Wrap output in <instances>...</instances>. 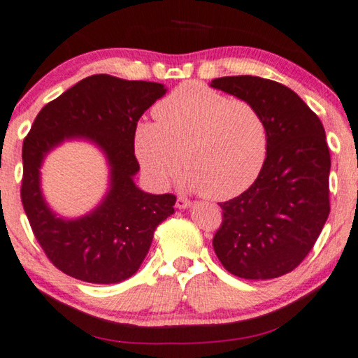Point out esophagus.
<instances>
[{
  "label": "esophagus",
  "mask_w": 358,
  "mask_h": 358,
  "mask_svg": "<svg viewBox=\"0 0 358 358\" xmlns=\"http://www.w3.org/2000/svg\"><path fill=\"white\" fill-rule=\"evenodd\" d=\"M189 206H191V201L188 198H185V196H178V198H177V208L178 209L189 208Z\"/></svg>",
  "instance_id": "obj_1"
}]
</instances>
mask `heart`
Here are the masks:
<instances>
[{
    "mask_svg": "<svg viewBox=\"0 0 358 358\" xmlns=\"http://www.w3.org/2000/svg\"><path fill=\"white\" fill-rule=\"evenodd\" d=\"M152 113L155 122L136 127L134 148L157 185L170 183L181 162L185 185L210 199L235 198L258 178L268 154V128L255 105L185 83Z\"/></svg>",
    "mask_w": 358,
    "mask_h": 358,
    "instance_id": "obj_1",
    "label": "heart"
}]
</instances>
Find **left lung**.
Here are the masks:
<instances>
[{
	"mask_svg": "<svg viewBox=\"0 0 358 358\" xmlns=\"http://www.w3.org/2000/svg\"><path fill=\"white\" fill-rule=\"evenodd\" d=\"M210 85L255 105L268 128V154L258 178L220 203L214 251L236 278H280L310 253L331 210V155L323 123L294 90L275 80L227 76Z\"/></svg>",
	"mask_w": 358,
	"mask_h": 358,
	"instance_id": "8db88e82",
	"label": "left lung"
}]
</instances>
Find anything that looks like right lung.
<instances>
[{
    "mask_svg": "<svg viewBox=\"0 0 358 358\" xmlns=\"http://www.w3.org/2000/svg\"><path fill=\"white\" fill-rule=\"evenodd\" d=\"M165 94L159 83L94 74L40 110L22 144L21 201L38 245L55 268L90 284H117L139 269L155 229L173 214L177 196L149 194L134 185L139 170L134 131L143 113ZM92 140L108 155L110 191L76 221L57 218L39 191V165L64 138Z\"/></svg>",
    "mask_w": 358,
    "mask_h": 358,
    "instance_id": "right-lung-1",
    "label": "right lung"
}]
</instances>
